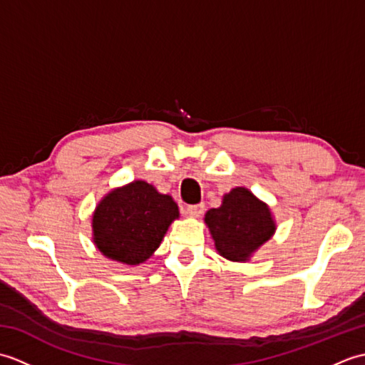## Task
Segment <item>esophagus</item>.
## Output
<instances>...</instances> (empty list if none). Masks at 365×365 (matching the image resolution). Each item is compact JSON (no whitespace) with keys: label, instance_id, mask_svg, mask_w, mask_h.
<instances>
[{"label":"esophagus","instance_id":"34e87169","mask_svg":"<svg viewBox=\"0 0 365 365\" xmlns=\"http://www.w3.org/2000/svg\"><path fill=\"white\" fill-rule=\"evenodd\" d=\"M205 205L204 204H197V205H188L187 213L191 216V218H199L200 215L204 213Z\"/></svg>","mask_w":365,"mask_h":365}]
</instances>
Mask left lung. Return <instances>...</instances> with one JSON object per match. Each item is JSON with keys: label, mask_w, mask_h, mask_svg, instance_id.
I'll return each instance as SVG.
<instances>
[{"label": "left lung", "mask_w": 365, "mask_h": 365, "mask_svg": "<svg viewBox=\"0 0 365 365\" xmlns=\"http://www.w3.org/2000/svg\"><path fill=\"white\" fill-rule=\"evenodd\" d=\"M204 222L215 250L230 262H250L276 232L269 205L246 187L226 192L221 205L205 213Z\"/></svg>", "instance_id": "8db88e82"}]
</instances>
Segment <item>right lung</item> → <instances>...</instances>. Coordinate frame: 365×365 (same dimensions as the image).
<instances>
[{
    "instance_id": "1",
    "label": "right lung",
    "mask_w": 365,
    "mask_h": 365,
    "mask_svg": "<svg viewBox=\"0 0 365 365\" xmlns=\"http://www.w3.org/2000/svg\"><path fill=\"white\" fill-rule=\"evenodd\" d=\"M180 218L173 196L133 180L102 197L92 213V242L106 259L141 265L158 250L170 224Z\"/></svg>"
}]
</instances>
